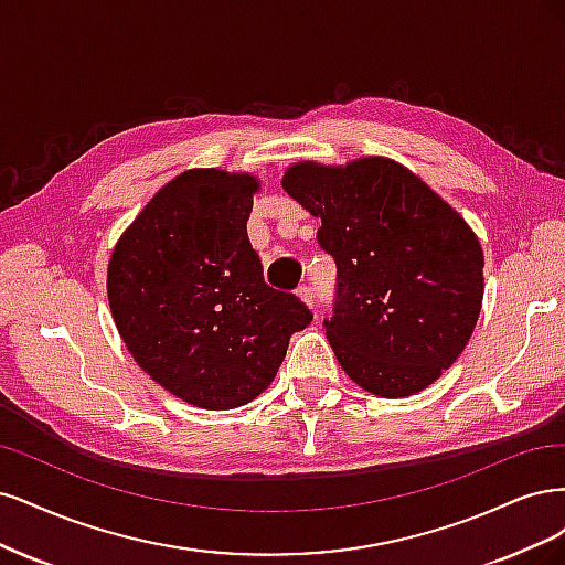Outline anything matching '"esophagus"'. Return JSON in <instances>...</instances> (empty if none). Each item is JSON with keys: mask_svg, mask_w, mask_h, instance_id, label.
<instances>
[{"mask_svg": "<svg viewBox=\"0 0 565 565\" xmlns=\"http://www.w3.org/2000/svg\"><path fill=\"white\" fill-rule=\"evenodd\" d=\"M298 298H300L309 309H315V290H312V286H300V288H298Z\"/></svg>", "mask_w": 565, "mask_h": 565, "instance_id": "esophagus-1", "label": "esophagus"}]
</instances>
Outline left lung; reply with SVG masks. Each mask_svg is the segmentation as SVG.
Wrapping results in <instances>:
<instances>
[{"mask_svg": "<svg viewBox=\"0 0 565 565\" xmlns=\"http://www.w3.org/2000/svg\"><path fill=\"white\" fill-rule=\"evenodd\" d=\"M281 188L321 217L338 265L326 338L359 387L398 398L429 387L475 331L483 250L465 217L387 157L348 167L300 161Z\"/></svg>", "mask_w": 565, "mask_h": 565, "instance_id": "1", "label": "left lung"}]
</instances>
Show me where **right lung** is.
<instances>
[{"instance_id":"right-lung-1","label":"right lung","mask_w":565,"mask_h":565,"mask_svg":"<svg viewBox=\"0 0 565 565\" xmlns=\"http://www.w3.org/2000/svg\"><path fill=\"white\" fill-rule=\"evenodd\" d=\"M256 175L190 169L126 227L107 265L117 331L138 366L183 402L230 411L275 380L288 340L312 321L269 288L246 223Z\"/></svg>"}]
</instances>
